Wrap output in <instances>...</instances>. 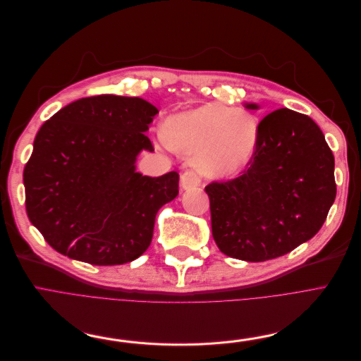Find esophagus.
<instances>
[{
	"label": "esophagus",
	"instance_id": "1",
	"mask_svg": "<svg viewBox=\"0 0 361 361\" xmlns=\"http://www.w3.org/2000/svg\"><path fill=\"white\" fill-rule=\"evenodd\" d=\"M200 185H201V179L192 170H186L185 173L180 176L182 190H192V188H197Z\"/></svg>",
	"mask_w": 361,
	"mask_h": 361
}]
</instances>
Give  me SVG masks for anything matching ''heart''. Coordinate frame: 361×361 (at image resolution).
Here are the masks:
<instances>
[{
	"label": "heart",
	"instance_id": "heart-1",
	"mask_svg": "<svg viewBox=\"0 0 361 361\" xmlns=\"http://www.w3.org/2000/svg\"><path fill=\"white\" fill-rule=\"evenodd\" d=\"M163 140L180 156L192 157L204 178L220 180L239 175L251 163L260 126L247 111L207 102L170 116L163 125Z\"/></svg>",
	"mask_w": 361,
	"mask_h": 361
}]
</instances>
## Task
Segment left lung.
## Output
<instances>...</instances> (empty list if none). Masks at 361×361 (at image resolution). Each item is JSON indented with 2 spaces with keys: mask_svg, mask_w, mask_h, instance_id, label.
<instances>
[{
  "mask_svg": "<svg viewBox=\"0 0 361 361\" xmlns=\"http://www.w3.org/2000/svg\"><path fill=\"white\" fill-rule=\"evenodd\" d=\"M259 126V148L244 175L205 186L214 243L244 262L276 259L307 243L336 197L334 154L310 117L279 109Z\"/></svg>",
  "mask_w": 361,
  "mask_h": 361,
  "instance_id": "obj_1",
  "label": "left lung"
}]
</instances>
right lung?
Wrapping results in <instances>:
<instances>
[{"label":"right lung","mask_w":361,"mask_h":361,"mask_svg":"<svg viewBox=\"0 0 361 361\" xmlns=\"http://www.w3.org/2000/svg\"><path fill=\"white\" fill-rule=\"evenodd\" d=\"M159 110L140 97L71 102L41 126L23 183L30 223L63 255L95 266L133 262L151 244L154 221L179 194L178 171H136Z\"/></svg>","instance_id":"add662e5"}]
</instances>
